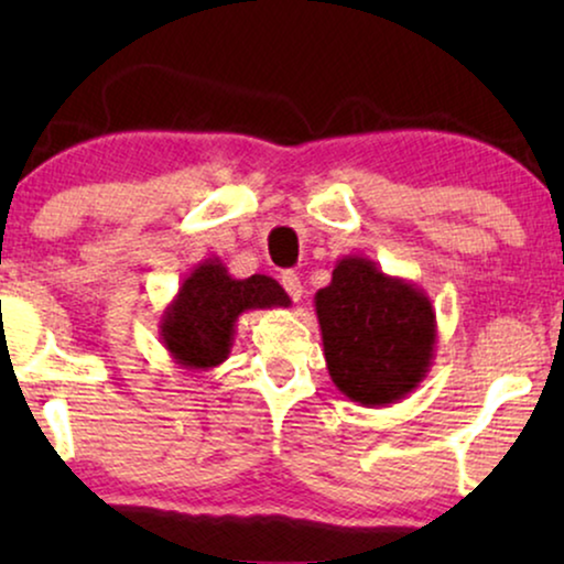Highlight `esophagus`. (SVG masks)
<instances>
[{
  "instance_id": "1",
  "label": "esophagus",
  "mask_w": 564,
  "mask_h": 564,
  "mask_svg": "<svg viewBox=\"0 0 564 564\" xmlns=\"http://www.w3.org/2000/svg\"><path fill=\"white\" fill-rule=\"evenodd\" d=\"M280 282H282L284 292H288L295 303H300V297H303V284H300V276L295 272H282Z\"/></svg>"
}]
</instances>
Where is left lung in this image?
Segmentation results:
<instances>
[{
    "mask_svg": "<svg viewBox=\"0 0 564 564\" xmlns=\"http://www.w3.org/2000/svg\"><path fill=\"white\" fill-rule=\"evenodd\" d=\"M330 380L367 408L392 405L426 380L436 354V313L426 292L384 274L372 259H338L315 292Z\"/></svg>",
    "mask_w": 564,
    "mask_h": 564,
    "instance_id": "left-lung-1",
    "label": "left lung"
}]
</instances>
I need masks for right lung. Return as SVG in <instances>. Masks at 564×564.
Returning a JSON list of instances; mask_svg holds the SVG:
<instances>
[{
    "label": "right lung",
    "instance_id": "right-lung-1",
    "mask_svg": "<svg viewBox=\"0 0 564 564\" xmlns=\"http://www.w3.org/2000/svg\"><path fill=\"white\" fill-rule=\"evenodd\" d=\"M290 307L288 292L267 274L236 280L218 257L184 276L159 321V336L174 365L187 372L220 367L234 349L236 321L249 311Z\"/></svg>",
    "mask_w": 564,
    "mask_h": 564
}]
</instances>
